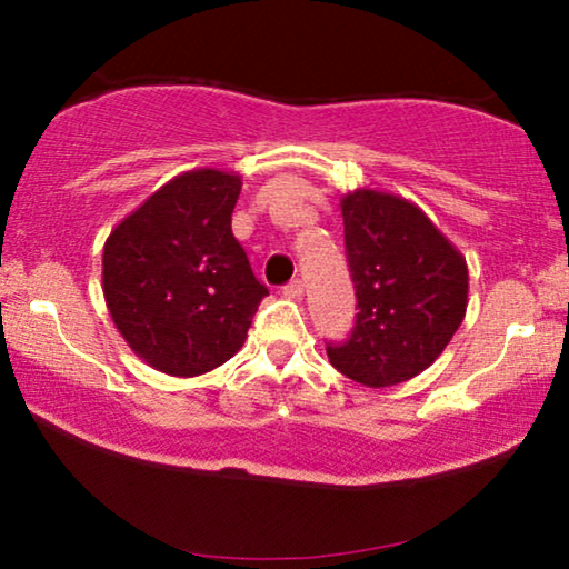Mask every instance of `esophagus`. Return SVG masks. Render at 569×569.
Instances as JSON below:
<instances>
[{
    "label": "esophagus",
    "mask_w": 569,
    "mask_h": 569,
    "mask_svg": "<svg viewBox=\"0 0 569 569\" xmlns=\"http://www.w3.org/2000/svg\"><path fill=\"white\" fill-rule=\"evenodd\" d=\"M302 292H306V284H302V279H290V282L282 287L284 298H292V300H300Z\"/></svg>",
    "instance_id": "esophagus-1"
}]
</instances>
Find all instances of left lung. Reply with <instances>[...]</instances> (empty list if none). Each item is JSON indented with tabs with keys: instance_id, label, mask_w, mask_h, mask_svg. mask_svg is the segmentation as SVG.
Returning <instances> with one entry per match:
<instances>
[{
	"instance_id": "obj_1",
	"label": "left lung",
	"mask_w": 569,
	"mask_h": 569,
	"mask_svg": "<svg viewBox=\"0 0 569 569\" xmlns=\"http://www.w3.org/2000/svg\"><path fill=\"white\" fill-rule=\"evenodd\" d=\"M345 253L357 316L326 352L341 376L370 388L415 378L438 360L466 316V259L393 193L360 189L341 199Z\"/></svg>"
}]
</instances>
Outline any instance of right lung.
Masks as SVG:
<instances>
[{
  "mask_svg": "<svg viewBox=\"0 0 569 569\" xmlns=\"http://www.w3.org/2000/svg\"><path fill=\"white\" fill-rule=\"evenodd\" d=\"M238 197V176L191 170L106 240L103 292L116 329L168 376L191 378L228 362L269 295L232 236Z\"/></svg>",
  "mask_w": 569,
  "mask_h": 569,
  "instance_id": "obj_1",
  "label": "right lung"
}]
</instances>
